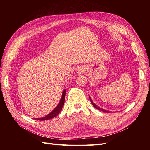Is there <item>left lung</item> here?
<instances>
[{"instance_id": "obj_1", "label": "left lung", "mask_w": 150, "mask_h": 150, "mask_svg": "<svg viewBox=\"0 0 150 150\" xmlns=\"http://www.w3.org/2000/svg\"><path fill=\"white\" fill-rule=\"evenodd\" d=\"M89 99H90V101H91V103H92V104L93 105V106L96 108V109H97V110H99V111H103V112H109L108 111H106V110H103V109H102V108H99V106H98L96 104H95L93 101H92V100H91V98L90 97H89Z\"/></svg>"}]
</instances>
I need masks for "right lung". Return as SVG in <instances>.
I'll return each instance as SVG.
<instances>
[{"instance_id": "obj_1", "label": "right lung", "mask_w": 150, "mask_h": 150, "mask_svg": "<svg viewBox=\"0 0 150 150\" xmlns=\"http://www.w3.org/2000/svg\"><path fill=\"white\" fill-rule=\"evenodd\" d=\"M66 93V90L63 91L62 95V97H61V99L59 103V104L57 106V107L55 109H54V110L51 113H49V114L47 115L46 116H45L44 117H42V118H35V120H39V121L47 120H50V119L53 118V117H56L57 115L59 114V112L62 110V108L63 106H64V104Z\"/></svg>"}]
</instances>
